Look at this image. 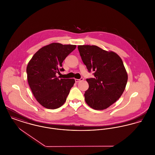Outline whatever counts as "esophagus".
Masks as SVG:
<instances>
[{"mask_svg":"<svg viewBox=\"0 0 155 155\" xmlns=\"http://www.w3.org/2000/svg\"><path fill=\"white\" fill-rule=\"evenodd\" d=\"M83 80H84V78H80V79H75V82H80V81H83Z\"/></svg>","mask_w":155,"mask_h":155,"instance_id":"1","label":"esophagus"}]
</instances>
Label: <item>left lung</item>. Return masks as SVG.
Masks as SVG:
<instances>
[{
    "label": "left lung",
    "instance_id": "obj_1",
    "mask_svg": "<svg viewBox=\"0 0 155 155\" xmlns=\"http://www.w3.org/2000/svg\"><path fill=\"white\" fill-rule=\"evenodd\" d=\"M78 48L84 64L94 78L87 79L88 89L85 101L92 109H107L122 95L127 81V74L121 58L116 53L97 46L80 45Z\"/></svg>",
    "mask_w": 155,
    "mask_h": 155
}]
</instances>
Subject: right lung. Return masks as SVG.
I'll return each mask as SVG.
<instances>
[{
	"instance_id": "add662e5",
	"label": "right lung",
	"mask_w": 155,
	"mask_h": 155,
	"mask_svg": "<svg viewBox=\"0 0 155 155\" xmlns=\"http://www.w3.org/2000/svg\"><path fill=\"white\" fill-rule=\"evenodd\" d=\"M75 45L53 43L39 49L29 61L26 72L28 84L37 102L47 109L61 107L75 83L74 79H59L64 70L62 63Z\"/></svg>"
}]
</instances>
